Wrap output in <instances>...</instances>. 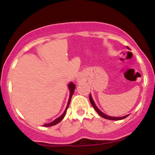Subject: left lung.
Returning <instances> with one entry per match:
<instances>
[{"instance_id": "1", "label": "left lung", "mask_w": 155, "mask_h": 155, "mask_svg": "<svg viewBox=\"0 0 155 155\" xmlns=\"http://www.w3.org/2000/svg\"><path fill=\"white\" fill-rule=\"evenodd\" d=\"M127 48H128V47H127ZM90 103H91V104H92V107H93V108H94V109H95V111H97V113L98 114L100 115L101 117H104V118H105V119H107V120H123V119L126 118V117L129 116V115H126V116H124V117H109V116H108V115L105 114L103 113L102 111H101L100 110H99L98 108H97V106H95V103H94L93 100H92L91 95H90Z\"/></svg>"}]
</instances>
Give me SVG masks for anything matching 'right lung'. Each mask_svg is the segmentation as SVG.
<instances>
[{
	"mask_svg": "<svg viewBox=\"0 0 155 155\" xmlns=\"http://www.w3.org/2000/svg\"><path fill=\"white\" fill-rule=\"evenodd\" d=\"M75 84H73L72 82L68 84V88L69 90H70V96H69V99H68V105L66 106V108H65V111H64V113L63 114L61 115L60 117H58V119H56V120H54L53 122H51V123H49V124H44V126H45V127H49V126H52V125H54V124H57L58 123H59V122L61 121L64 118V117H65V113H66V111L68 109V108L69 106V104H70V102H71V97L73 95V94H74V90H75Z\"/></svg>",
	"mask_w": 155,
	"mask_h": 155,
	"instance_id": "right-lung-1",
	"label": "right lung"
}]
</instances>
